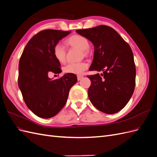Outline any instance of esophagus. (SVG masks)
<instances>
[{"label":"esophagus","mask_w":157,"mask_h":157,"mask_svg":"<svg viewBox=\"0 0 157 157\" xmlns=\"http://www.w3.org/2000/svg\"><path fill=\"white\" fill-rule=\"evenodd\" d=\"M84 77L83 75H77V79L78 80H80V79H82Z\"/></svg>","instance_id":"obj_1"}]
</instances>
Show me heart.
I'll list each match as a JSON object with an SVG mask.
<instances>
[{
  "label": "heart",
  "instance_id": "1",
  "mask_svg": "<svg viewBox=\"0 0 157 157\" xmlns=\"http://www.w3.org/2000/svg\"><path fill=\"white\" fill-rule=\"evenodd\" d=\"M67 43L71 46L77 47L82 50L84 56H87L88 50L90 47L88 40L81 35H75L70 36L67 40ZM54 56L57 61L60 63H64L66 59V48L61 42L57 43L54 48ZM88 68L86 62L70 63L64 67V72L66 73L80 75Z\"/></svg>",
  "mask_w": 157,
  "mask_h": 157
}]
</instances>
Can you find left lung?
<instances>
[{
	"label": "left lung",
	"mask_w": 157,
	"mask_h": 157,
	"mask_svg": "<svg viewBox=\"0 0 157 157\" xmlns=\"http://www.w3.org/2000/svg\"><path fill=\"white\" fill-rule=\"evenodd\" d=\"M94 46L90 71H103L88 75L91 85L88 97L101 112L114 114L124 108L136 85V65L130 46L112 27L99 25L76 31Z\"/></svg>",
	"instance_id": "8db88e82"
}]
</instances>
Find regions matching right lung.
<instances>
[{
    "instance_id": "add662e5",
    "label": "right lung",
    "mask_w": 157,
    "mask_h": 157,
    "mask_svg": "<svg viewBox=\"0 0 157 157\" xmlns=\"http://www.w3.org/2000/svg\"><path fill=\"white\" fill-rule=\"evenodd\" d=\"M71 31L46 29L33 36L25 46L19 62L18 86L30 110L40 118L56 115L65 105L71 88L77 82L75 74L58 79L48 77L50 72L60 73V63L54 48Z\"/></svg>"
}]
</instances>
